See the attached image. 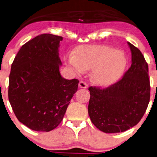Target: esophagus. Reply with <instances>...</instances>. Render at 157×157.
<instances>
[{"instance_id":"esophagus-1","label":"esophagus","mask_w":157,"mask_h":157,"mask_svg":"<svg viewBox=\"0 0 157 157\" xmlns=\"http://www.w3.org/2000/svg\"><path fill=\"white\" fill-rule=\"evenodd\" d=\"M79 87L80 88H88V84L86 82H84V81H80L79 82Z\"/></svg>"}]
</instances>
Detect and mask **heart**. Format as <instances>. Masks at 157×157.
I'll use <instances>...</instances> for the list:
<instances>
[{"instance_id": "obj_1", "label": "heart", "mask_w": 157, "mask_h": 157, "mask_svg": "<svg viewBox=\"0 0 157 157\" xmlns=\"http://www.w3.org/2000/svg\"><path fill=\"white\" fill-rule=\"evenodd\" d=\"M66 60L77 73L92 69L93 82L101 86L117 80L127 65L126 56L122 51L99 44L80 46Z\"/></svg>"}]
</instances>
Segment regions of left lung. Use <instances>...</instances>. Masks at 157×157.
Here are the masks:
<instances>
[{"mask_svg":"<svg viewBox=\"0 0 157 157\" xmlns=\"http://www.w3.org/2000/svg\"><path fill=\"white\" fill-rule=\"evenodd\" d=\"M131 67L120 81L101 89L90 87L88 114L91 122L106 133L124 132L136 125L150 100L148 64L138 48L130 43Z\"/></svg>","mask_w":157,"mask_h":157,"instance_id":"obj_1","label":"left lung"}]
</instances>
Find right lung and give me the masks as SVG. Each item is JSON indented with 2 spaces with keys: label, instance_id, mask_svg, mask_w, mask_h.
<instances>
[{
  "label": "right lung",
  "instance_id": "add662e5",
  "mask_svg": "<svg viewBox=\"0 0 157 157\" xmlns=\"http://www.w3.org/2000/svg\"><path fill=\"white\" fill-rule=\"evenodd\" d=\"M63 37L42 34L23 45L11 64L9 100L19 122L35 131L60 124L79 80L61 77L59 48Z\"/></svg>",
  "mask_w": 157,
  "mask_h": 157
}]
</instances>
